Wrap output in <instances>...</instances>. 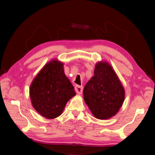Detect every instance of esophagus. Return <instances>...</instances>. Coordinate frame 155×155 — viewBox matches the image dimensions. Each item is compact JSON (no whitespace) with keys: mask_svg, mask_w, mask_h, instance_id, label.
<instances>
[{"mask_svg":"<svg viewBox=\"0 0 155 155\" xmlns=\"http://www.w3.org/2000/svg\"><path fill=\"white\" fill-rule=\"evenodd\" d=\"M75 91L78 94H81L83 92V87L82 86V85H77L75 86Z\"/></svg>","mask_w":155,"mask_h":155,"instance_id":"34e87169","label":"esophagus"}]
</instances>
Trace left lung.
<instances>
[{"instance_id":"left-lung-1","label":"left lung","mask_w":155,"mask_h":155,"mask_svg":"<svg viewBox=\"0 0 155 155\" xmlns=\"http://www.w3.org/2000/svg\"><path fill=\"white\" fill-rule=\"evenodd\" d=\"M94 74L83 89L85 102L96 118L110 119L117 114L124 103V87L106 62L97 63Z\"/></svg>"}]
</instances>
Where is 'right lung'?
<instances>
[{
    "mask_svg": "<svg viewBox=\"0 0 155 155\" xmlns=\"http://www.w3.org/2000/svg\"><path fill=\"white\" fill-rule=\"evenodd\" d=\"M29 94L34 108L43 117L51 119L60 116L76 93L65 75L63 63L54 60L47 63L34 78Z\"/></svg>",
    "mask_w": 155,
    "mask_h": 155,
    "instance_id": "add662e5",
    "label": "right lung"
}]
</instances>
